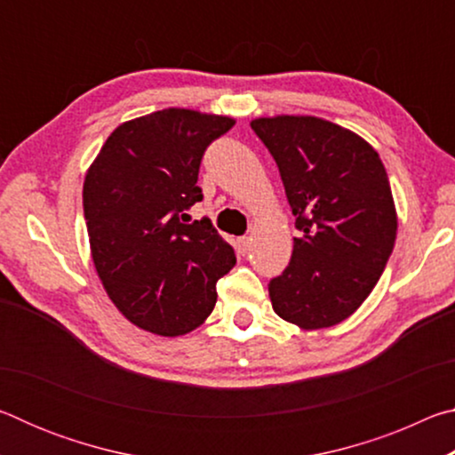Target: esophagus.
<instances>
[{
  "label": "esophagus",
  "instance_id": "1",
  "mask_svg": "<svg viewBox=\"0 0 455 455\" xmlns=\"http://www.w3.org/2000/svg\"><path fill=\"white\" fill-rule=\"evenodd\" d=\"M249 243H251L249 236H238L236 238V249H238V252H241V255H244V252L249 251Z\"/></svg>",
  "mask_w": 455,
  "mask_h": 455
}]
</instances>
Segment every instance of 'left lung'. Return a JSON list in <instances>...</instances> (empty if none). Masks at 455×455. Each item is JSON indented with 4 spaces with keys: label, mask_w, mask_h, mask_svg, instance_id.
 Listing matches in <instances>:
<instances>
[{
    "label": "left lung",
    "mask_w": 455,
    "mask_h": 455,
    "mask_svg": "<svg viewBox=\"0 0 455 455\" xmlns=\"http://www.w3.org/2000/svg\"><path fill=\"white\" fill-rule=\"evenodd\" d=\"M251 128L279 166L301 236L268 283L281 319L305 331L355 313L394 251L397 212L379 154L351 130L315 116L257 118Z\"/></svg>",
    "instance_id": "8db88e82"
}]
</instances>
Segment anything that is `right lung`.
<instances>
[{
  "mask_svg": "<svg viewBox=\"0 0 455 455\" xmlns=\"http://www.w3.org/2000/svg\"><path fill=\"white\" fill-rule=\"evenodd\" d=\"M235 120L166 108L120 124L84 180L92 259L108 297L136 327L179 337L203 325L233 246L209 219L180 217L203 200V154Z\"/></svg>",
  "mask_w": 455,
  "mask_h": 455,
  "instance_id": "obj_1",
  "label": "right lung"
}]
</instances>
